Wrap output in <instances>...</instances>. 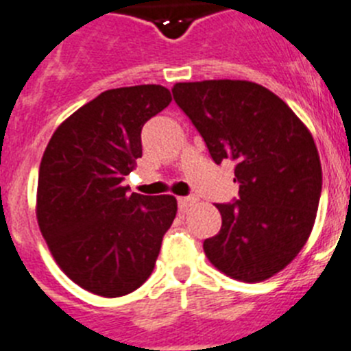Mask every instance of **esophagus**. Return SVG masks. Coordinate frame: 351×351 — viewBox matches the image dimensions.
Listing matches in <instances>:
<instances>
[{
	"label": "esophagus",
	"instance_id": "34e87169",
	"mask_svg": "<svg viewBox=\"0 0 351 351\" xmlns=\"http://www.w3.org/2000/svg\"><path fill=\"white\" fill-rule=\"evenodd\" d=\"M197 199L194 197V195H183V197H178V208L180 211H185L189 210V208L192 206V204L195 203Z\"/></svg>",
	"mask_w": 351,
	"mask_h": 351
}]
</instances>
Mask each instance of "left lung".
Returning <instances> with one entry per match:
<instances>
[{
	"mask_svg": "<svg viewBox=\"0 0 351 351\" xmlns=\"http://www.w3.org/2000/svg\"><path fill=\"white\" fill-rule=\"evenodd\" d=\"M171 93L211 159L236 164L239 197L217 204L222 227L204 239L208 261L246 283L280 273L317 219L322 166L311 132L285 101L254 82H183Z\"/></svg>",
	"mask_w": 351,
	"mask_h": 351,
	"instance_id": "obj_1",
	"label": "left lung"
}]
</instances>
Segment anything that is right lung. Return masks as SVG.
<instances>
[{
	"label": "right lung",
	"mask_w": 351,
	"mask_h": 351,
	"mask_svg": "<svg viewBox=\"0 0 351 351\" xmlns=\"http://www.w3.org/2000/svg\"><path fill=\"white\" fill-rule=\"evenodd\" d=\"M169 103L162 85L105 90L56 129L42 157L40 230L59 267L103 298L147 282L176 217L173 195H141L122 185L141 157L145 122Z\"/></svg>",
	"instance_id": "obj_1"
}]
</instances>
